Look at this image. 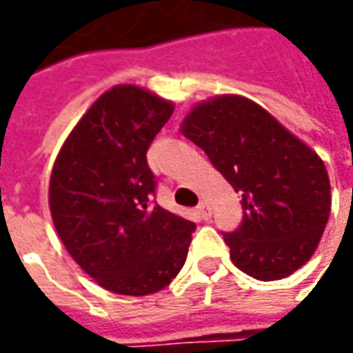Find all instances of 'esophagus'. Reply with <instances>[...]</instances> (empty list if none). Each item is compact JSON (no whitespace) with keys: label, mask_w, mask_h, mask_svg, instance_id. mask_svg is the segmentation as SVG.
Returning <instances> with one entry per match:
<instances>
[{"label":"esophagus","mask_w":353,"mask_h":353,"mask_svg":"<svg viewBox=\"0 0 353 353\" xmlns=\"http://www.w3.org/2000/svg\"><path fill=\"white\" fill-rule=\"evenodd\" d=\"M196 212L200 214V218H204V220H208L212 216V208H210V204L206 202V200H202L200 204H198V208Z\"/></svg>","instance_id":"34e87169"}]
</instances>
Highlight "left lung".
<instances>
[{"instance_id": "1", "label": "left lung", "mask_w": 353, "mask_h": 353, "mask_svg": "<svg viewBox=\"0 0 353 353\" xmlns=\"http://www.w3.org/2000/svg\"><path fill=\"white\" fill-rule=\"evenodd\" d=\"M198 145L241 196L243 220L224 232L239 271L259 281L292 275L312 257L330 216L326 167L259 103L218 96L184 117Z\"/></svg>"}]
</instances>
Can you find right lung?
Instances as JSON below:
<instances>
[{"mask_svg":"<svg viewBox=\"0 0 353 353\" xmlns=\"http://www.w3.org/2000/svg\"><path fill=\"white\" fill-rule=\"evenodd\" d=\"M174 105L121 84L102 94L62 145L48 206L64 248L96 283L129 296L161 291L186 261L194 222L153 200L147 149Z\"/></svg>","mask_w":353,"mask_h":353,"instance_id":"right-lung-1","label":"right lung"}]
</instances>
